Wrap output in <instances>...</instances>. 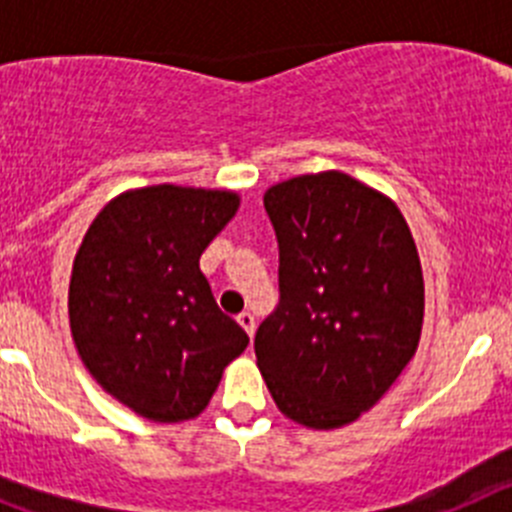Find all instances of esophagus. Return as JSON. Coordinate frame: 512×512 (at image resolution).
Here are the masks:
<instances>
[{"label":"esophagus","instance_id":"esophagus-1","mask_svg":"<svg viewBox=\"0 0 512 512\" xmlns=\"http://www.w3.org/2000/svg\"><path fill=\"white\" fill-rule=\"evenodd\" d=\"M238 323L243 325V330H246L248 336H253V333H256V318H253V312L243 310L241 315H238Z\"/></svg>","mask_w":512,"mask_h":512}]
</instances>
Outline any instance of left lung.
Returning a JSON list of instances; mask_svg holds the SVG:
<instances>
[{
    "instance_id": "obj_1",
    "label": "left lung",
    "mask_w": 512,
    "mask_h": 512,
    "mask_svg": "<svg viewBox=\"0 0 512 512\" xmlns=\"http://www.w3.org/2000/svg\"><path fill=\"white\" fill-rule=\"evenodd\" d=\"M279 243V305L256 330V364L295 423L330 431L374 408L415 356L423 271L390 197L343 171L266 189Z\"/></svg>"
}]
</instances>
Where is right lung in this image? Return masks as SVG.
Returning <instances> with one entry per match:
<instances>
[{
    "label": "right lung",
    "instance_id": "1",
    "mask_svg": "<svg viewBox=\"0 0 512 512\" xmlns=\"http://www.w3.org/2000/svg\"><path fill=\"white\" fill-rule=\"evenodd\" d=\"M238 205L223 189H130L102 207L76 253V351L104 392L153 423L197 418L248 346L200 271Z\"/></svg>",
    "mask_w": 512,
    "mask_h": 512
}]
</instances>
